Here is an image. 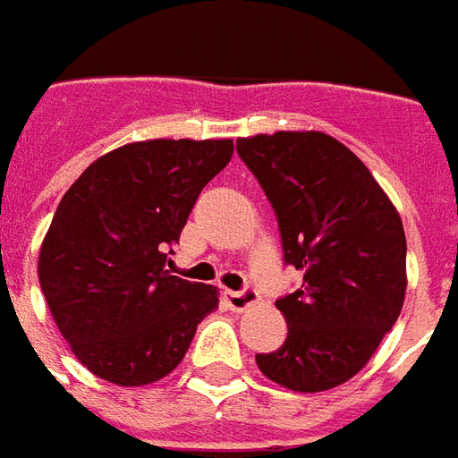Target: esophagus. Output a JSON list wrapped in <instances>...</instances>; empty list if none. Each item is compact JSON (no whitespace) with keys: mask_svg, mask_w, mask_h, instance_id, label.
Listing matches in <instances>:
<instances>
[{"mask_svg":"<svg viewBox=\"0 0 458 458\" xmlns=\"http://www.w3.org/2000/svg\"><path fill=\"white\" fill-rule=\"evenodd\" d=\"M256 298H259V293L249 286L242 288V291H224V301L229 303L232 310H244V308H249L251 303H256Z\"/></svg>","mask_w":458,"mask_h":458,"instance_id":"esophagus-1","label":"esophagus"}]
</instances>
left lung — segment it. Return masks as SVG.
<instances>
[{"label": "left lung", "mask_w": 458, "mask_h": 458, "mask_svg": "<svg viewBox=\"0 0 458 458\" xmlns=\"http://www.w3.org/2000/svg\"><path fill=\"white\" fill-rule=\"evenodd\" d=\"M236 152L274 207L284 261L303 271L301 288L276 301L288 323L284 345L256 355V365L288 390L338 387L400 318V214L358 155L326 132L239 138Z\"/></svg>", "instance_id": "1"}]
</instances>
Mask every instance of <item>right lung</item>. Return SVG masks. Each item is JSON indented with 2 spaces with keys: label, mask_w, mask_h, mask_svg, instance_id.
I'll return each mask as SVG.
<instances>
[{
  "label": "right lung",
  "mask_w": 458,
  "mask_h": 458,
  "mask_svg": "<svg viewBox=\"0 0 458 458\" xmlns=\"http://www.w3.org/2000/svg\"><path fill=\"white\" fill-rule=\"evenodd\" d=\"M232 140H148L103 155L58 204L38 281L81 365L120 387L182 362L216 288L170 276V254Z\"/></svg>",
  "instance_id": "right-lung-1"
}]
</instances>
